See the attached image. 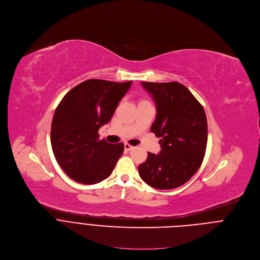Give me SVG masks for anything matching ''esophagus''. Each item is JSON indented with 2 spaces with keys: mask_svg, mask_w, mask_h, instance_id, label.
Returning <instances> with one entry per match:
<instances>
[{
  "mask_svg": "<svg viewBox=\"0 0 260 260\" xmlns=\"http://www.w3.org/2000/svg\"><path fill=\"white\" fill-rule=\"evenodd\" d=\"M133 149H134V147L131 146L129 144H127V143L124 144V150H125V151H131V150H133Z\"/></svg>",
  "mask_w": 260,
  "mask_h": 260,
  "instance_id": "34e87169",
  "label": "esophagus"
}]
</instances>
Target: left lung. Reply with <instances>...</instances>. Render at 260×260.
I'll list each match as a JSON object with an SVG mask.
<instances>
[{
    "mask_svg": "<svg viewBox=\"0 0 260 260\" xmlns=\"http://www.w3.org/2000/svg\"><path fill=\"white\" fill-rule=\"evenodd\" d=\"M142 85L156 103L157 116L151 132L161 139V152L148 153L139 173L154 188L173 189L188 181L203 163L208 142L206 112L180 83L142 82Z\"/></svg>",
    "mask_w": 260,
    "mask_h": 260,
    "instance_id": "8db88e82",
    "label": "left lung"
}]
</instances>
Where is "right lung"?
Listing matches in <instances>:
<instances>
[{"mask_svg":"<svg viewBox=\"0 0 260 260\" xmlns=\"http://www.w3.org/2000/svg\"><path fill=\"white\" fill-rule=\"evenodd\" d=\"M132 83L90 79L70 90L57 105L51 122V148L73 180L95 184L111 174L124 146L99 140L98 131L111 119Z\"/></svg>","mask_w":260,"mask_h":260,"instance_id":"right-lung-1","label":"right lung"}]
</instances>
